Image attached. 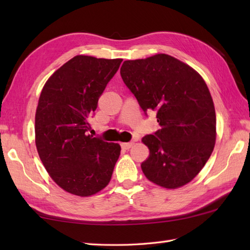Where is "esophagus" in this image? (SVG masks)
Here are the masks:
<instances>
[{
	"label": "esophagus",
	"instance_id": "obj_1",
	"mask_svg": "<svg viewBox=\"0 0 250 250\" xmlns=\"http://www.w3.org/2000/svg\"><path fill=\"white\" fill-rule=\"evenodd\" d=\"M134 145L133 142H130V143H121V147L124 148V149H130V148Z\"/></svg>",
	"mask_w": 250,
	"mask_h": 250
}]
</instances>
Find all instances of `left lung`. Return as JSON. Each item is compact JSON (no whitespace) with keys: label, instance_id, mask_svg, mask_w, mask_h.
<instances>
[{"label":"left lung","instance_id":"1","mask_svg":"<svg viewBox=\"0 0 250 250\" xmlns=\"http://www.w3.org/2000/svg\"><path fill=\"white\" fill-rule=\"evenodd\" d=\"M120 75L143 110L157 111L160 125L142 142L149 157L141 167L148 180L176 189L190 183L208 160L216 143L213 99L200 74L166 54L126 60Z\"/></svg>","mask_w":250,"mask_h":250}]
</instances>
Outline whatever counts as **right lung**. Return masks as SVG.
I'll return each mask as SVG.
<instances>
[{"label":"right lung","instance_id":"1","mask_svg":"<svg viewBox=\"0 0 250 250\" xmlns=\"http://www.w3.org/2000/svg\"><path fill=\"white\" fill-rule=\"evenodd\" d=\"M122 59L79 55L44 84L35 113V145L46 171L66 192L90 196L104 189L120 156V145L87 134L106 84Z\"/></svg>","mask_w":250,"mask_h":250}]
</instances>
